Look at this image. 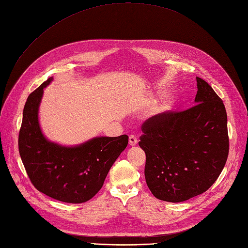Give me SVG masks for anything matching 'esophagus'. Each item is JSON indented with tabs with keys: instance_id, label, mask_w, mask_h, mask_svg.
Masks as SVG:
<instances>
[{
	"instance_id": "esophagus-1",
	"label": "esophagus",
	"mask_w": 248,
	"mask_h": 248,
	"mask_svg": "<svg viewBox=\"0 0 248 248\" xmlns=\"http://www.w3.org/2000/svg\"><path fill=\"white\" fill-rule=\"evenodd\" d=\"M128 144H130V146H136L138 144L137 137L134 135H131L130 138H128Z\"/></svg>"
}]
</instances>
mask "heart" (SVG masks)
<instances>
[{"label": "heart", "mask_w": 248, "mask_h": 248, "mask_svg": "<svg viewBox=\"0 0 248 248\" xmlns=\"http://www.w3.org/2000/svg\"><path fill=\"white\" fill-rule=\"evenodd\" d=\"M166 108V107H163V109H165Z\"/></svg>", "instance_id": "heart-1"}]
</instances>
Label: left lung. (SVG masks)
I'll return each instance as SVG.
<instances>
[{
  "label": "left lung",
  "instance_id": "obj_1",
  "mask_svg": "<svg viewBox=\"0 0 248 248\" xmlns=\"http://www.w3.org/2000/svg\"><path fill=\"white\" fill-rule=\"evenodd\" d=\"M196 105L150 117L139 146L146 154L145 178L158 200L179 202L208 190L229 152L227 113L211 86L197 77Z\"/></svg>",
  "mask_w": 248,
  "mask_h": 248
}]
</instances>
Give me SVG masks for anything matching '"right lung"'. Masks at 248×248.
<instances>
[{
  "label": "right lung",
  "instance_id": "right-lung-1",
  "mask_svg": "<svg viewBox=\"0 0 248 248\" xmlns=\"http://www.w3.org/2000/svg\"><path fill=\"white\" fill-rule=\"evenodd\" d=\"M52 80L48 78L28 96L19 132V153L39 191L61 202L81 203L100 190L109 169L126 148L128 137H95L76 146L49 141L41 131L38 111L44 89Z\"/></svg>",
  "mask_w": 248,
  "mask_h": 248
}]
</instances>
